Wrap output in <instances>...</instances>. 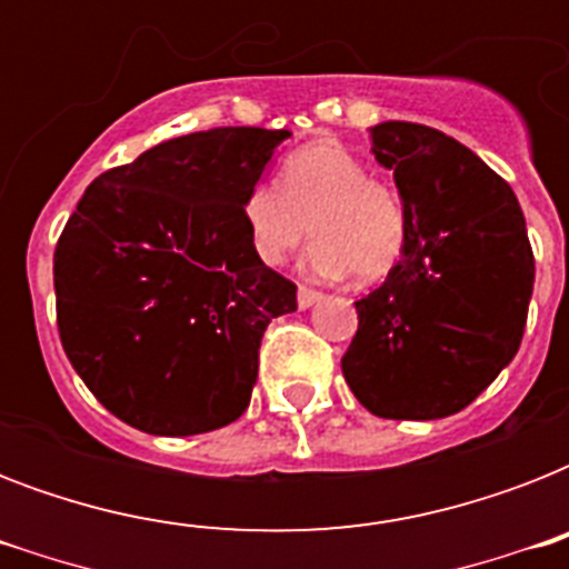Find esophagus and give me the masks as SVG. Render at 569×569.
<instances>
[{
    "instance_id": "1",
    "label": "esophagus",
    "mask_w": 569,
    "mask_h": 569,
    "mask_svg": "<svg viewBox=\"0 0 569 569\" xmlns=\"http://www.w3.org/2000/svg\"><path fill=\"white\" fill-rule=\"evenodd\" d=\"M321 298H325V295H321L319 289H310V286H301V289H298V307H301V310H310L312 303H319Z\"/></svg>"
}]
</instances>
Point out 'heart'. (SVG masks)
Segmentation results:
<instances>
[{
  "instance_id": "heart-1",
  "label": "heart",
  "mask_w": 569,
  "mask_h": 569,
  "mask_svg": "<svg viewBox=\"0 0 569 569\" xmlns=\"http://www.w3.org/2000/svg\"><path fill=\"white\" fill-rule=\"evenodd\" d=\"M241 218L259 262L277 268L316 232V274H355L375 283L398 266L407 244V209L396 186L369 177L339 141H312L280 164L274 182L241 197Z\"/></svg>"
}]
</instances>
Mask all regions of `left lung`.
Returning a JSON list of instances; mask_svg holds the SVG:
<instances>
[{"label":"left lung","mask_w":569,"mask_h":569,"mask_svg":"<svg viewBox=\"0 0 569 569\" xmlns=\"http://www.w3.org/2000/svg\"><path fill=\"white\" fill-rule=\"evenodd\" d=\"M407 209V244L355 303L342 375L383 419H442L472 405L522 342L535 286L526 218L511 186L440 129H369Z\"/></svg>","instance_id":"left-lung-1"}]
</instances>
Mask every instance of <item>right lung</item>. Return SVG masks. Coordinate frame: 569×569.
Returning a JSON list of instances; mask_svg holds the SVG:
<instances>
[{
	"mask_svg": "<svg viewBox=\"0 0 569 569\" xmlns=\"http://www.w3.org/2000/svg\"><path fill=\"white\" fill-rule=\"evenodd\" d=\"M286 129L171 138L100 173L56 244L58 337L109 413L191 437L236 422L257 383L268 321L298 286L259 262L241 197Z\"/></svg>",
	"mask_w": 569,
	"mask_h": 569,
	"instance_id": "right-lung-1",
	"label": "right lung"
}]
</instances>
